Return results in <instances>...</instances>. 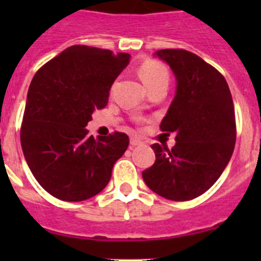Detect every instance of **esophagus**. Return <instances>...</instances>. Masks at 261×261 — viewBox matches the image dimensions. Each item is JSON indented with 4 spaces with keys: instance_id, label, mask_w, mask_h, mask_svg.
<instances>
[{
    "instance_id": "esophagus-1",
    "label": "esophagus",
    "mask_w": 261,
    "mask_h": 261,
    "mask_svg": "<svg viewBox=\"0 0 261 261\" xmlns=\"http://www.w3.org/2000/svg\"><path fill=\"white\" fill-rule=\"evenodd\" d=\"M142 144V141H140V140H138V138H130V145H132V146H138V145H141Z\"/></svg>"
}]
</instances>
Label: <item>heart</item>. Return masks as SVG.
I'll list each match as a JSON object with an SVG mask.
<instances>
[{"instance_id": "1", "label": "heart", "mask_w": 261, "mask_h": 261, "mask_svg": "<svg viewBox=\"0 0 261 261\" xmlns=\"http://www.w3.org/2000/svg\"><path fill=\"white\" fill-rule=\"evenodd\" d=\"M138 74L141 77L146 89L158 86V85H166L167 86L168 80H170L167 68L161 62L153 61V60L145 61L138 69Z\"/></svg>"}]
</instances>
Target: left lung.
<instances>
[{
    "label": "left lung",
    "instance_id": "8db88e82",
    "mask_svg": "<svg viewBox=\"0 0 261 261\" xmlns=\"http://www.w3.org/2000/svg\"><path fill=\"white\" fill-rule=\"evenodd\" d=\"M176 80V91L161 123L174 132L172 149L151 145L155 162L142 172L146 186L172 201H188L218 180L232 155L237 138L234 105L227 82L201 57L184 49H161Z\"/></svg>",
    "mask_w": 261,
    "mask_h": 261
}]
</instances>
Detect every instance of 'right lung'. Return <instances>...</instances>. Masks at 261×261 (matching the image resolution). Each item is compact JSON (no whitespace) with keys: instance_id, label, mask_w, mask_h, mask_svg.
Here are the masks:
<instances>
[{"instance_id":"1","label":"right lung","mask_w":261,"mask_h":261,"mask_svg":"<svg viewBox=\"0 0 261 261\" xmlns=\"http://www.w3.org/2000/svg\"><path fill=\"white\" fill-rule=\"evenodd\" d=\"M129 60L128 53L73 45L32 78L20 144L32 175L56 199L84 201L102 192L125 153V133L94 138L86 125L94 111L107 106L108 91Z\"/></svg>"}]
</instances>
